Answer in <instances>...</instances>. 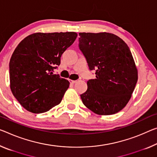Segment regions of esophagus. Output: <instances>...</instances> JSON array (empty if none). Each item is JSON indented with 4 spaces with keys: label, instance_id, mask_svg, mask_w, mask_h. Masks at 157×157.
I'll list each match as a JSON object with an SVG mask.
<instances>
[{
    "label": "esophagus",
    "instance_id": "34e87169",
    "mask_svg": "<svg viewBox=\"0 0 157 157\" xmlns=\"http://www.w3.org/2000/svg\"><path fill=\"white\" fill-rule=\"evenodd\" d=\"M69 80H70V82L71 84H75L77 82L76 80H72V79H69Z\"/></svg>",
    "mask_w": 157,
    "mask_h": 157
}]
</instances>
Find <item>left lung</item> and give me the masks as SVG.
Masks as SVG:
<instances>
[{
	"mask_svg": "<svg viewBox=\"0 0 157 157\" xmlns=\"http://www.w3.org/2000/svg\"><path fill=\"white\" fill-rule=\"evenodd\" d=\"M79 47L96 78L81 94L84 105L99 115L117 113L126 105L138 81V69L130 49L116 35L79 33Z\"/></svg>",
	"mask_w": 157,
	"mask_h": 157,
	"instance_id": "left-lung-1",
	"label": "left lung"
}]
</instances>
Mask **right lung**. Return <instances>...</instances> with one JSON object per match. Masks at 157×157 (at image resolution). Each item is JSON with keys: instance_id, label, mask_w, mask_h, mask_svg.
I'll list each match as a JSON object with an SVG mask.
<instances>
[{"instance_id": "add662e5", "label": "right lung", "mask_w": 157, "mask_h": 157, "mask_svg": "<svg viewBox=\"0 0 157 157\" xmlns=\"http://www.w3.org/2000/svg\"><path fill=\"white\" fill-rule=\"evenodd\" d=\"M77 36L75 32L35 33L14 49L10 61V89L26 110L44 113L61 103L70 82L53 70Z\"/></svg>"}]
</instances>
